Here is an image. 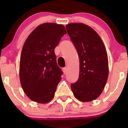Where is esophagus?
I'll return each instance as SVG.
<instances>
[{
    "label": "esophagus",
    "mask_w": 128,
    "mask_h": 128,
    "mask_svg": "<svg viewBox=\"0 0 128 128\" xmlns=\"http://www.w3.org/2000/svg\"><path fill=\"white\" fill-rule=\"evenodd\" d=\"M62 71L64 72V74L66 73V71H67V68H62Z\"/></svg>",
    "instance_id": "obj_1"
}]
</instances>
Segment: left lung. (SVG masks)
<instances>
[{"label":"left lung","mask_w":128,"mask_h":128,"mask_svg":"<svg viewBox=\"0 0 128 128\" xmlns=\"http://www.w3.org/2000/svg\"><path fill=\"white\" fill-rule=\"evenodd\" d=\"M79 57V77L71 84L75 97L84 102L97 98L108 77V60L102 40L89 26L69 24L66 26Z\"/></svg>","instance_id":"left-lung-1"}]
</instances>
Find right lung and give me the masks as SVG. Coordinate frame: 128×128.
Here are the masks:
<instances>
[{
  "instance_id": "right-lung-1",
  "label": "right lung",
  "mask_w": 128,
  "mask_h": 128,
  "mask_svg": "<svg viewBox=\"0 0 128 128\" xmlns=\"http://www.w3.org/2000/svg\"><path fill=\"white\" fill-rule=\"evenodd\" d=\"M66 33L62 24L46 23L37 26L24 42L20 80L24 92L33 101L46 104L54 98L63 74L57 64L54 49Z\"/></svg>"
}]
</instances>
